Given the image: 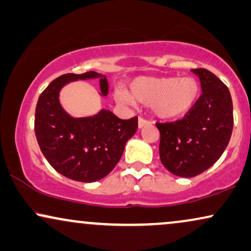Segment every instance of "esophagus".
I'll return each instance as SVG.
<instances>
[{
  "label": "esophagus",
  "mask_w": 251,
  "mask_h": 251,
  "mask_svg": "<svg viewBox=\"0 0 251 251\" xmlns=\"http://www.w3.org/2000/svg\"><path fill=\"white\" fill-rule=\"evenodd\" d=\"M139 127L140 128H142L144 127V126H146V125H149V124H151V120H147V119H145V118H139Z\"/></svg>",
  "instance_id": "obj_1"
}]
</instances>
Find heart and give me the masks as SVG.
Instances as JSON below:
<instances>
[{
  "mask_svg": "<svg viewBox=\"0 0 251 251\" xmlns=\"http://www.w3.org/2000/svg\"><path fill=\"white\" fill-rule=\"evenodd\" d=\"M199 94V84L193 77H139L129 85V93L122 90L120 100H134L151 104V109L161 118H174L186 113Z\"/></svg>",
  "mask_w": 251,
  "mask_h": 251,
  "instance_id": "b5f03b06",
  "label": "heart"
}]
</instances>
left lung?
<instances>
[{
  "label": "left lung",
  "mask_w": 251,
  "mask_h": 251,
  "mask_svg": "<svg viewBox=\"0 0 251 251\" xmlns=\"http://www.w3.org/2000/svg\"><path fill=\"white\" fill-rule=\"evenodd\" d=\"M199 76L201 95L182 119L156 123L161 162L174 175L195 177L220 158L233 132V100L227 85L205 68Z\"/></svg>",
  "instance_id": "left-lung-1"
}]
</instances>
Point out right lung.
I'll return each instance as SVG.
<instances>
[{
	"label": "right lung",
	"instance_id": "1",
	"mask_svg": "<svg viewBox=\"0 0 251 251\" xmlns=\"http://www.w3.org/2000/svg\"><path fill=\"white\" fill-rule=\"evenodd\" d=\"M100 77L103 96L107 80L96 72L59 76L40 94L34 132L41 153L58 173L74 180L95 182L112 171L126 142L138 129V117L119 119L109 110L88 118H73L59 103V91L71 81Z\"/></svg>",
	"mask_w": 251,
	"mask_h": 251
}]
</instances>
